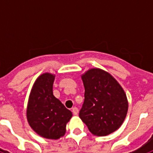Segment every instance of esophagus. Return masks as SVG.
<instances>
[{
    "instance_id": "obj_1",
    "label": "esophagus",
    "mask_w": 153,
    "mask_h": 153,
    "mask_svg": "<svg viewBox=\"0 0 153 153\" xmlns=\"http://www.w3.org/2000/svg\"><path fill=\"white\" fill-rule=\"evenodd\" d=\"M72 112L74 115H78V113H79V109L77 108V107H73L72 108Z\"/></svg>"
}]
</instances>
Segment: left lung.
<instances>
[{
    "label": "left lung",
    "mask_w": 153,
    "mask_h": 153,
    "mask_svg": "<svg viewBox=\"0 0 153 153\" xmlns=\"http://www.w3.org/2000/svg\"><path fill=\"white\" fill-rule=\"evenodd\" d=\"M85 88L79 117L89 131L106 136L117 130L125 120L128 103L123 88L105 70L93 68L81 75Z\"/></svg>",
    "instance_id": "8db88e82"
}]
</instances>
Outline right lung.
<instances>
[{
	"label": "right lung",
	"mask_w": 153,
	"mask_h": 153,
	"mask_svg": "<svg viewBox=\"0 0 153 153\" xmlns=\"http://www.w3.org/2000/svg\"><path fill=\"white\" fill-rule=\"evenodd\" d=\"M55 74L44 73L36 79L28 97L26 115L28 125L41 137L58 139L66 131L72 117L68 110L53 95Z\"/></svg>",
	"instance_id": "obj_1"
}]
</instances>
